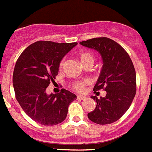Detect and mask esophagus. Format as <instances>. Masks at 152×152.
Returning a JSON list of instances; mask_svg holds the SVG:
<instances>
[{"label":"esophagus","mask_w":152,"mask_h":152,"mask_svg":"<svg viewBox=\"0 0 152 152\" xmlns=\"http://www.w3.org/2000/svg\"><path fill=\"white\" fill-rule=\"evenodd\" d=\"M77 98L78 100H85L86 97H84V96H82V95H77Z\"/></svg>","instance_id":"34e87169"}]
</instances>
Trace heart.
<instances>
[{
	"instance_id": "obj_1",
	"label": "heart",
	"mask_w": 152,
	"mask_h": 152,
	"mask_svg": "<svg viewBox=\"0 0 152 152\" xmlns=\"http://www.w3.org/2000/svg\"><path fill=\"white\" fill-rule=\"evenodd\" d=\"M78 58H79L80 61L82 63V64H83L84 63L87 62V61H93V59H94V57H93L92 54H91V52H81V53H80L79 55H78ZM64 64V61H61V66H63ZM86 83H88V81L87 80L83 81V82H77L75 83L73 85V87H74V88L76 91H83L84 88V85H86Z\"/></svg>"
}]
</instances>
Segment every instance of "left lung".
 I'll return each instance as SVG.
<instances>
[{
    "label": "left lung",
    "mask_w": 152,
    "mask_h": 152,
    "mask_svg": "<svg viewBox=\"0 0 152 152\" xmlns=\"http://www.w3.org/2000/svg\"><path fill=\"white\" fill-rule=\"evenodd\" d=\"M98 52L103 61L94 91L104 89L106 95L97 98L95 109L88 113L90 121L105 125L119 120L130 107L136 94V72L125 49L108 37H96L80 43Z\"/></svg>",
    "instance_id": "obj_1"
}]
</instances>
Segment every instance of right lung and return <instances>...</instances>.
Returning <instances> with one entry per match:
<instances>
[{
    "mask_svg": "<svg viewBox=\"0 0 152 152\" xmlns=\"http://www.w3.org/2000/svg\"><path fill=\"white\" fill-rule=\"evenodd\" d=\"M77 45L37 41L28 46L16 62L12 77L16 99L25 113L41 125L63 122L69 104L77 99L65 88L58 94L46 93V88L58 74L61 61Z\"/></svg>",
    "mask_w": 152,
    "mask_h": 152,
    "instance_id": "right-lung-1",
    "label": "right lung"
}]
</instances>
